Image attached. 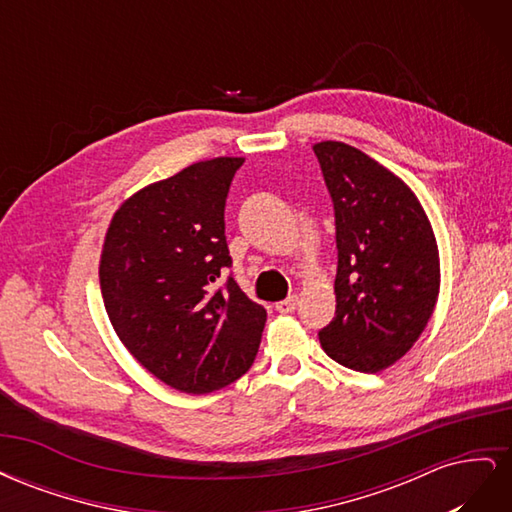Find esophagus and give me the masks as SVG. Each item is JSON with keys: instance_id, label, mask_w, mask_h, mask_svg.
Masks as SVG:
<instances>
[{"instance_id": "34e87169", "label": "esophagus", "mask_w": 512, "mask_h": 512, "mask_svg": "<svg viewBox=\"0 0 512 512\" xmlns=\"http://www.w3.org/2000/svg\"><path fill=\"white\" fill-rule=\"evenodd\" d=\"M297 305H299V297H297V294H292V297H288V299H284L280 303H275V309L280 314H292L294 309H297Z\"/></svg>"}]
</instances>
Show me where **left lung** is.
<instances>
[{
	"label": "left lung",
	"mask_w": 512,
	"mask_h": 512,
	"mask_svg": "<svg viewBox=\"0 0 512 512\" xmlns=\"http://www.w3.org/2000/svg\"><path fill=\"white\" fill-rule=\"evenodd\" d=\"M333 200L335 318L318 337L333 361L376 374L427 327L440 292L438 243L408 185L346 143L314 145Z\"/></svg>",
	"instance_id": "8db88e82"
}]
</instances>
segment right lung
<instances>
[{
	"instance_id": "right-lung-1",
	"label": "right lung",
	"mask_w": 512,
	"mask_h": 512,
	"mask_svg": "<svg viewBox=\"0 0 512 512\" xmlns=\"http://www.w3.org/2000/svg\"><path fill=\"white\" fill-rule=\"evenodd\" d=\"M243 158L196 162L130 196L108 226L100 288L121 344L177 391L203 395L241 378L267 309L220 280L232 265L224 207Z\"/></svg>"
}]
</instances>
